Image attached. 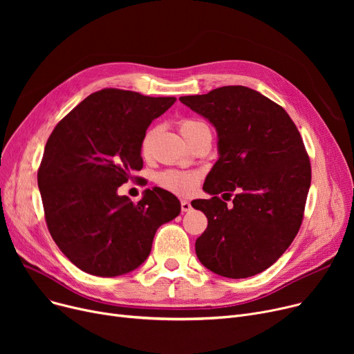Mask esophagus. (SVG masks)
I'll return each mask as SVG.
<instances>
[{
    "label": "esophagus",
    "instance_id": "34e87169",
    "mask_svg": "<svg viewBox=\"0 0 354 354\" xmlns=\"http://www.w3.org/2000/svg\"><path fill=\"white\" fill-rule=\"evenodd\" d=\"M180 209H182V212H188V211H191V209H192L191 202H189V201H187V199H182V201H180Z\"/></svg>",
    "mask_w": 354,
    "mask_h": 354
}]
</instances>
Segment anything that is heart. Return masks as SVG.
<instances>
[{
  "mask_svg": "<svg viewBox=\"0 0 354 354\" xmlns=\"http://www.w3.org/2000/svg\"><path fill=\"white\" fill-rule=\"evenodd\" d=\"M179 130L182 136L187 139V142H191L194 138H196L201 133L209 132V127L205 122L195 120V119H185L179 124ZM155 130H149V132L143 136L140 143V152L142 155H149L151 152V143L153 138ZM156 182L166 191H171L178 195H191L195 192L198 183H199V174L191 172V171H176L169 169L158 175Z\"/></svg>",
  "mask_w": 354,
  "mask_h": 354,
  "instance_id": "heart-1",
  "label": "heart"
}]
</instances>
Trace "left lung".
Listing matches in <instances>:
<instances>
[{"mask_svg":"<svg viewBox=\"0 0 354 354\" xmlns=\"http://www.w3.org/2000/svg\"><path fill=\"white\" fill-rule=\"evenodd\" d=\"M179 100L216 130L218 160L192 201L208 218L195 243L199 261L228 278L271 267L300 230L311 166L300 132L287 111L245 86L218 87ZM235 190L233 207L216 195Z\"/></svg>","mask_w":354,"mask_h":354,"instance_id":"1","label":"left lung"}]
</instances>
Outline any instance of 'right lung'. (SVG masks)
I'll return each instance as SVG.
<instances>
[{"label": "right lung", "mask_w": 354, "mask_h": 354, "mask_svg": "<svg viewBox=\"0 0 354 354\" xmlns=\"http://www.w3.org/2000/svg\"><path fill=\"white\" fill-rule=\"evenodd\" d=\"M175 102L103 88L54 127L37 179L54 243L82 271L118 277L136 270L158 228L179 215V199L162 188L146 189L138 203L118 194L142 169L146 129Z\"/></svg>", "instance_id": "obj_1"}]
</instances>
